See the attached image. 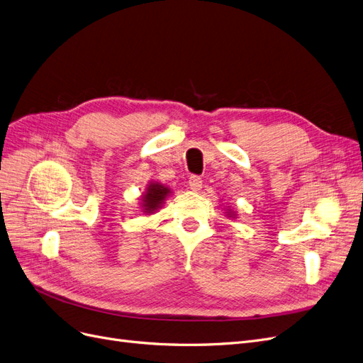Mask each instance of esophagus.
Masks as SVG:
<instances>
[{"instance_id": "34e87169", "label": "esophagus", "mask_w": 363, "mask_h": 363, "mask_svg": "<svg viewBox=\"0 0 363 363\" xmlns=\"http://www.w3.org/2000/svg\"><path fill=\"white\" fill-rule=\"evenodd\" d=\"M189 185L193 191H199L200 189H202V178L193 174V177H190V179H189Z\"/></svg>"}]
</instances>
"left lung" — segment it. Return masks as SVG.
I'll use <instances>...</instances> for the list:
<instances>
[{
	"label": "left lung",
	"mask_w": 363,
	"mask_h": 363,
	"mask_svg": "<svg viewBox=\"0 0 363 363\" xmlns=\"http://www.w3.org/2000/svg\"><path fill=\"white\" fill-rule=\"evenodd\" d=\"M225 217H229V218H235L236 217V212L235 211H232L230 208L227 209V212H225Z\"/></svg>",
	"instance_id": "1"
}]
</instances>
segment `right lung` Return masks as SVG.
Segmentation results:
<instances>
[{"label": "right lung", "instance_id": "obj_1", "mask_svg": "<svg viewBox=\"0 0 363 363\" xmlns=\"http://www.w3.org/2000/svg\"><path fill=\"white\" fill-rule=\"evenodd\" d=\"M170 193H172L170 189L164 184H160L155 181L147 184L146 190L140 197L142 212H145L146 216H151V213L157 212L161 206H163L164 200L170 196Z\"/></svg>", "mask_w": 363, "mask_h": 363}]
</instances>
